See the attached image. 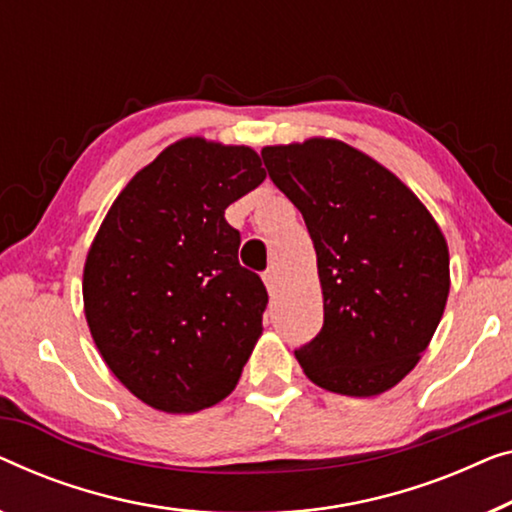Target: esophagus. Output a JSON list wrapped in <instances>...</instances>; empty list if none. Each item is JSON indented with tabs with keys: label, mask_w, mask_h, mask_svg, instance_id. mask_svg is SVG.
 I'll list each match as a JSON object with an SVG mask.
<instances>
[{
	"label": "esophagus",
	"mask_w": 512,
	"mask_h": 512,
	"mask_svg": "<svg viewBox=\"0 0 512 512\" xmlns=\"http://www.w3.org/2000/svg\"><path fill=\"white\" fill-rule=\"evenodd\" d=\"M263 281H265V286H268L270 293L277 291V272H274L272 268L263 272Z\"/></svg>",
	"instance_id": "obj_1"
}]
</instances>
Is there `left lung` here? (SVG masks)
<instances>
[{"label": "left lung", "instance_id": "obj_1", "mask_svg": "<svg viewBox=\"0 0 512 512\" xmlns=\"http://www.w3.org/2000/svg\"><path fill=\"white\" fill-rule=\"evenodd\" d=\"M316 249L323 328L295 348L325 390L372 397L416 367L446 309L448 244L416 194L339 140L265 147Z\"/></svg>", "mask_w": 512, "mask_h": 512}]
</instances>
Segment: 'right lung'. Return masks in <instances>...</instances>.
Wrapping results in <instances>:
<instances>
[{
    "label": "right lung",
    "mask_w": 512,
    "mask_h": 512,
    "mask_svg": "<svg viewBox=\"0 0 512 512\" xmlns=\"http://www.w3.org/2000/svg\"><path fill=\"white\" fill-rule=\"evenodd\" d=\"M263 180L249 147L184 138L133 177L96 233L87 325L110 372L154 409L217 404L261 337L268 291L240 265L224 210Z\"/></svg>",
    "instance_id": "1"
}]
</instances>
